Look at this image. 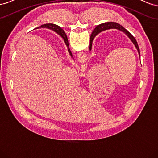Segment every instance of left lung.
I'll list each match as a JSON object with an SVG mask.
<instances>
[{
  "label": "left lung",
  "instance_id": "left-lung-1",
  "mask_svg": "<svg viewBox=\"0 0 158 158\" xmlns=\"http://www.w3.org/2000/svg\"><path fill=\"white\" fill-rule=\"evenodd\" d=\"M117 29V30H121L122 31H123L125 33H126L127 35L130 38L131 40L132 41V43L134 44H135V47H136V49L138 51V53H139L140 56V49H139V47H138V43L136 41V40H135V38L132 35L131 33L130 32H128L125 28H124L121 25L119 24V23H116V22H106V23H102V24H99L98 26H97L96 27H95V28L94 29V30L93 31L92 35H91V37H90V43H89V50H91V49H92V41H93V40L94 38L95 37V36L98 33H99V32H101L102 31H104V30H109V29Z\"/></svg>",
  "mask_w": 158,
  "mask_h": 158
}]
</instances>
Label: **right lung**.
Segmentation results:
<instances>
[{
	"label": "right lung",
	"instance_id": "right-lung-1",
	"mask_svg": "<svg viewBox=\"0 0 158 158\" xmlns=\"http://www.w3.org/2000/svg\"><path fill=\"white\" fill-rule=\"evenodd\" d=\"M40 27H46V28H49V29L50 30H53L54 31L56 32L58 34L61 36L63 38V40L65 42V44L66 45V46L68 47V50H69V52L70 55L73 56V55H72V52L69 49V41H68V38H67V36H66L65 32L64 31V30H63L61 29V28L58 26L57 25H55V24H53V23H46V24H44V25H42L40 27H38V28H40Z\"/></svg>",
	"mask_w": 158,
	"mask_h": 158
}]
</instances>
